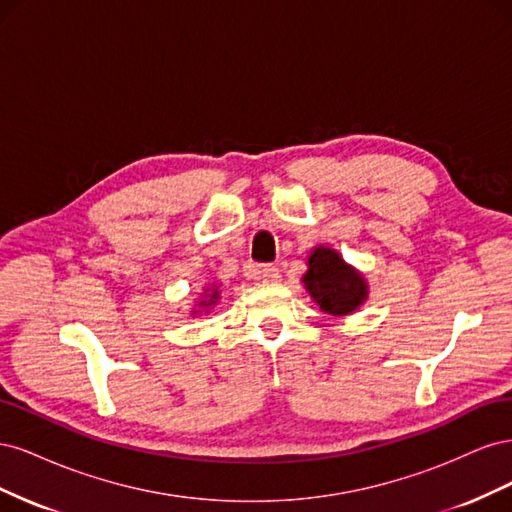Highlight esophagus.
<instances>
[{
  "label": "esophagus",
  "mask_w": 512,
  "mask_h": 512,
  "mask_svg": "<svg viewBox=\"0 0 512 512\" xmlns=\"http://www.w3.org/2000/svg\"><path fill=\"white\" fill-rule=\"evenodd\" d=\"M252 275H256L258 280H262V282L273 284V282L280 280V269H277L275 265H260L252 271Z\"/></svg>",
  "instance_id": "esophagus-1"
}]
</instances>
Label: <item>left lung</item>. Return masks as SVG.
Masks as SVG:
<instances>
[{
  "instance_id": "8db88e82",
  "label": "left lung",
  "mask_w": 512,
  "mask_h": 512,
  "mask_svg": "<svg viewBox=\"0 0 512 512\" xmlns=\"http://www.w3.org/2000/svg\"><path fill=\"white\" fill-rule=\"evenodd\" d=\"M307 265L303 282L322 312L346 316L365 301V280L329 247H316Z\"/></svg>"
}]
</instances>
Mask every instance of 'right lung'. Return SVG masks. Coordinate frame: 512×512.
Segmentation results:
<instances>
[{"mask_svg": "<svg viewBox=\"0 0 512 512\" xmlns=\"http://www.w3.org/2000/svg\"><path fill=\"white\" fill-rule=\"evenodd\" d=\"M207 290H209V288H207ZM218 299H220V292H218V290H209V292H205V301H200V305H203V307H211V305L218 303Z\"/></svg>", "mask_w": 512, "mask_h": 512, "instance_id": "1", "label": "right lung"}]
</instances>
